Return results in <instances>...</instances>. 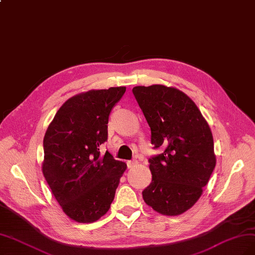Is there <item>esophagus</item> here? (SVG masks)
<instances>
[{
  "instance_id": "1",
  "label": "esophagus",
  "mask_w": 255,
  "mask_h": 255,
  "mask_svg": "<svg viewBox=\"0 0 255 255\" xmlns=\"http://www.w3.org/2000/svg\"><path fill=\"white\" fill-rule=\"evenodd\" d=\"M127 164H128V168L130 169V168H133V166H135L137 164V161L136 160H128Z\"/></svg>"
}]
</instances>
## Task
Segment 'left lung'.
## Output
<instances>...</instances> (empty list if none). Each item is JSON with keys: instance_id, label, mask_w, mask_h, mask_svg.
Wrapping results in <instances>:
<instances>
[{"instance_id": "1", "label": "left lung", "mask_w": 255, "mask_h": 255, "mask_svg": "<svg viewBox=\"0 0 255 255\" xmlns=\"http://www.w3.org/2000/svg\"><path fill=\"white\" fill-rule=\"evenodd\" d=\"M133 94L154 148H164L148 159L152 182L142 191L143 200L162 215L182 214L199 199L215 168L212 131L196 104L177 89L135 86Z\"/></svg>"}]
</instances>
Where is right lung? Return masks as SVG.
<instances>
[{
	"mask_svg": "<svg viewBox=\"0 0 255 255\" xmlns=\"http://www.w3.org/2000/svg\"><path fill=\"white\" fill-rule=\"evenodd\" d=\"M126 87L92 90L59 109L43 140V175L63 212L78 223L98 221L109 211L127 164L100 153L109 116Z\"/></svg>",
	"mask_w": 255,
	"mask_h": 255,
	"instance_id": "right-lung-1",
	"label": "right lung"
}]
</instances>
